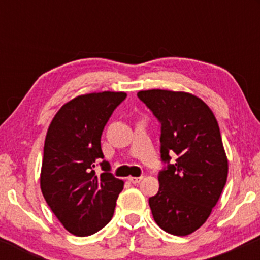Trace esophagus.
Segmentation results:
<instances>
[{
  "mask_svg": "<svg viewBox=\"0 0 260 260\" xmlns=\"http://www.w3.org/2000/svg\"><path fill=\"white\" fill-rule=\"evenodd\" d=\"M128 180H129L132 183H138L141 180H142V177H133V176H131Z\"/></svg>",
  "mask_w": 260,
  "mask_h": 260,
  "instance_id": "obj_1",
  "label": "esophagus"
}]
</instances>
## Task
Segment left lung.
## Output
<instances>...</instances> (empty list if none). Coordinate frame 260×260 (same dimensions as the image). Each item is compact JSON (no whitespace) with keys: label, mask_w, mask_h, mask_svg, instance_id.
I'll list each match as a JSON object with an SVG mask.
<instances>
[{"label":"left lung","mask_w":260,"mask_h":260,"mask_svg":"<svg viewBox=\"0 0 260 260\" xmlns=\"http://www.w3.org/2000/svg\"><path fill=\"white\" fill-rule=\"evenodd\" d=\"M138 98L161 122V158L167 165L158 174V192L149 198L154 221L166 233L185 237L210 216L228 179V157L219 124L208 104L186 91L151 89Z\"/></svg>","instance_id":"obj_1"}]
</instances>
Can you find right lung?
Here are the masks:
<instances>
[{"mask_svg": "<svg viewBox=\"0 0 260 260\" xmlns=\"http://www.w3.org/2000/svg\"><path fill=\"white\" fill-rule=\"evenodd\" d=\"M127 96L124 91H99L75 96L52 118L44 145L40 187L62 226L77 237H88L113 216L123 180L109 172L96 176L95 159L103 158L102 132L112 113Z\"/></svg>", "mask_w": 260, "mask_h": 260, "instance_id": "right-lung-1", "label": "right lung"}]
</instances>
